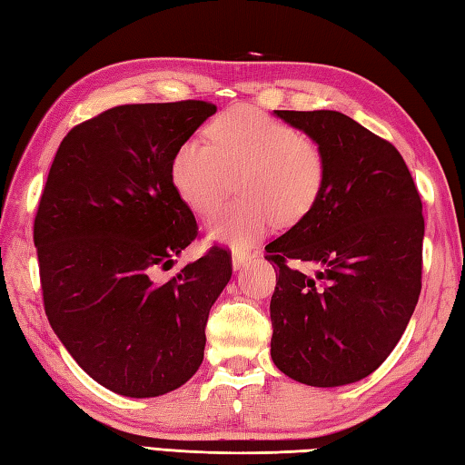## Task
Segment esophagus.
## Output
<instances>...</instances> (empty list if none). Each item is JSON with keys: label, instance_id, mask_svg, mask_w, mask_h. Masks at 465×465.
Masks as SVG:
<instances>
[{"label": "esophagus", "instance_id": "34e87169", "mask_svg": "<svg viewBox=\"0 0 465 465\" xmlns=\"http://www.w3.org/2000/svg\"><path fill=\"white\" fill-rule=\"evenodd\" d=\"M246 261H251V252L242 249H232V267L241 269Z\"/></svg>", "mask_w": 465, "mask_h": 465}]
</instances>
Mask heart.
Listing matches in <instances>:
<instances>
[{"label":"heart","mask_w":465,"mask_h":465,"mask_svg":"<svg viewBox=\"0 0 465 465\" xmlns=\"http://www.w3.org/2000/svg\"><path fill=\"white\" fill-rule=\"evenodd\" d=\"M208 142L188 138L170 163V180L183 203L201 216L216 211L232 191L241 201L226 206L208 236L246 246L272 221H301L323 194L327 158L319 142L252 106L223 110L206 128Z\"/></svg>","instance_id":"1"}]
</instances>
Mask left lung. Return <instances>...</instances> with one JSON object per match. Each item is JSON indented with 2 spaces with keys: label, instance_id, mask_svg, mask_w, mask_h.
<instances>
[{
  "label": "left lung",
  "instance_id": "1",
  "mask_svg": "<svg viewBox=\"0 0 465 465\" xmlns=\"http://www.w3.org/2000/svg\"><path fill=\"white\" fill-rule=\"evenodd\" d=\"M319 142L327 183L317 204L264 246L277 287L271 357L312 387L355 383L381 365L421 292V198L397 148L335 110H274ZM312 263L315 275L288 267Z\"/></svg>",
  "mask_w": 465,
  "mask_h": 465
}]
</instances>
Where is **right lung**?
<instances>
[{
  "instance_id": "add662e5",
  "label": "right lung",
  "mask_w": 465,
  "mask_h": 465,
  "mask_svg": "<svg viewBox=\"0 0 465 465\" xmlns=\"http://www.w3.org/2000/svg\"><path fill=\"white\" fill-rule=\"evenodd\" d=\"M216 106L124 104L74 126L55 153L34 221L44 309L94 381L126 397L178 390L201 367L206 321L232 274L211 246L174 277L198 226L170 163Z\"/></svg>"
}]
</instances>
